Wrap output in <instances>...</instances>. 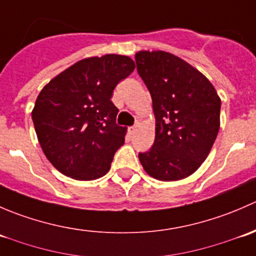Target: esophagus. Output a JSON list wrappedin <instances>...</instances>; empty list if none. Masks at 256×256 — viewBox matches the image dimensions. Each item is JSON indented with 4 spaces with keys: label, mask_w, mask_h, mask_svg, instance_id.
Here are the masks:
<instances>
[{
    "label": "esophagus",
    "mask_w": 256,
    "mask_h": 256,
    "mask_svg": "<svg viewBox=\"0 0 256 256\" xmlns=\"http://www.w3.org/2000/svg\"><path fill=\"white\" fill-rule=\"evenodd\" d=\"M138 130V125H135V126H130V128H128V132L131 134V135H134V134H135V131Z\"/></svg>",
    "instance_id": "esophagus-1"
}]
</instances>
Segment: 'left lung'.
<instances>
[{"label":"left lung","mask_w":256,"mask_h":256,"mask_svg":"<svg viewBox=\"0 0 256 256\" xmlns=\"http://www.w3.org/2000/svg\"><path fill=\"white\" fill-rule=\"evenodd\" d=\"M135 60L156 118L154 142L138 158L156 180H183L210 152L220 126V98L198 69L174 54L140 50Z\"/></svg>","instance_id":"8db88e82"}]
</instances>
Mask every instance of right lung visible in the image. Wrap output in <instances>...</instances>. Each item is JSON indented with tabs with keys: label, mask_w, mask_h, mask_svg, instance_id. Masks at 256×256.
Listing matches in <instances>:
<instances>
[{
	"label": "right lung",
	"mask_w": 256,
	"mask_h": 256,
	"mask_svg": "<svg viewBox=\"0 0 256 256\" xmlns=\"http://www.w3.org/2000/svg\"><path fill=\"white\" fill-rule=\"evenodd\" d=\"M135 62L105 54L82 59L40 90L32 120L40 147L60 174L92 180L109 172L128 128L116 125L114 89L130 76Z\"/></svg>",
	"instance_id": "obj_1"
}]
</instances>
